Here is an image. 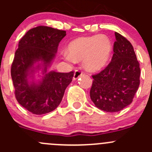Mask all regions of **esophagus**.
Returning a JSON list of instances; mask_svg holds the SVG:
<instances>
[{
	"label": "esophagus",
	"mask_w": 152,
	"mask_h": 152,
	"mask_svg": "<svg viewBox=\"0 0 152 152\" xmlns=\"http://www.w3.org/2000/svg\"><path fill=\"white\" fill-rule=\"evenodd\" d=\"M82 75V72L79 70H76L74 72V75H73V79L76 80V79H79V77H81Z\"/></svg>",
	"instance_id": "1"
}]
</instances>
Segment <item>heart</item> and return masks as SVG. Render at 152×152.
<instances>
[{
	"label": "heart",
	"instance_id": "1",
	"mask_svg": "<svg viewBox=\"0 0 152 152\" xmlns=\"http://www.w3.org/2000/svg\"><path fill=\"white\" fill-rule=\"evenodd\" d=\"M113 51V44L106 35L80 37L67 45L63 58L69 63L83 61L85 69L96 71L104 67Z\"/></svg>",
	"mask_w": 152,
	"mask_h": 152
}]
</instances>
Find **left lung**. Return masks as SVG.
<instances>
[{
    "mask_svg": "<svg viewBox=\"0 0 152 152\" xmlns=\"http://www.w3.org/2000/svg\"><path fill=\"white\" fill-rule=\"evenodd\" d=\"M111 62L93 75L90 95L96 107L108 113L121 111L132 102L140 85V69L131 42L115 32Z\"/></svg>",
    "mask_w": 152,
    "mask_h": 152,
    "instance_id": "8db88e82",
    "label": "left lung"
}]
</instances>
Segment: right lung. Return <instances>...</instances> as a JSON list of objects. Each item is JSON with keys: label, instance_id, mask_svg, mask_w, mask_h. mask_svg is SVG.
<instances>
[{"label": "right lung", "instance_id": "add662e5", "mask_svg": "<svg viewBox=\"0 0 152 152\" xmlns=\"http://www.w3.org/2000/svg\"><path fill=\"white\" fill-rule=\"evenodd\" d=\"M66 31L50 27L37 26L21 38L11 67V76L17 101L35 115L46 114L61 103L65 89L72 82L73 71H48ZM41 79L34 80L37 71Z\"/></svg>", "mask_w": 152, "mask_h": 152}]
</instances>
